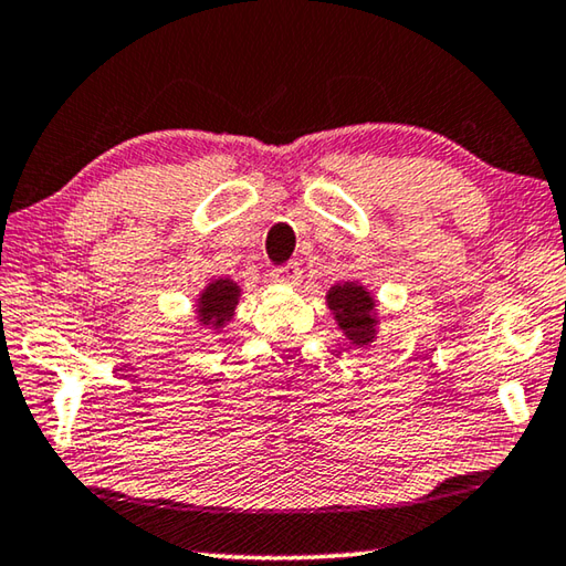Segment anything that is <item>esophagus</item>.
I'll return each mask as SVG.
<instances>
[{"instance_id":"34e87169","label":"esophagus","mask_w":566,"mask_h":566,"mask_svg":"<svg viewBox=\"0 0 566 566\" xmlns=\"http://www.w3.org/2000/svg\"><path fill=\"white\" fill-rule=\"evenodd\" d=\"M271 281L277 283V285H291V289H295V285L301 283V265L298 263H285V265L273 268Z\"/></svg>"}]
</instances>
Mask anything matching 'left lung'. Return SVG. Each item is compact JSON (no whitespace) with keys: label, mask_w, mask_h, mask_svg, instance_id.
<instances>
[{"label":"left lung","mask_w":566,"mask_h":566,"mask_svg":"<svg viewBox=\"0 0 566 566\" xmlns=\"http://www.w3.org/2000/svg\"><path fill=\"white\" fill-rule=\"evenodd\" d=\"M328 308L333 311V318L338 323L345 338L358 348H368L378 338V301L373 293L360 285L358 281H345L331 285Z\"/></svg>","instance_id":"1"}]
</instances>
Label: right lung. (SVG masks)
Listing matches in <instances>:
<instances>
[{"mask_svg":"<svg viewBox=\"0 0 566 566\" xmlns=\"http://www.w3.org/2000/svg\"><path fill=\"white\" fill-rule=\"evenodd\" d=\"M241 301V285L231 277H213L196 298V321L201 328L221 331L231 323L235 305Z\"/></svg>","mask_w":566,"mask_h":566,"instance_id":"1","label":"right lung"}]
</instances>
